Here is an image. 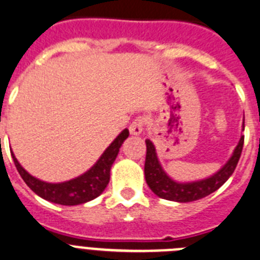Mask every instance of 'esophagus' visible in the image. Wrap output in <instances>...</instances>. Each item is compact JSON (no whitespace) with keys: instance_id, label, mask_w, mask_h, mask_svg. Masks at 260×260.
<instances>
[{"instance_id":"obj_1","label":"esophagus","mask_w":260,"mask_h":260,"mask_svg":"<svg viewBox=\"0 0 260 260\" xmlns=\"http://www.w3.org/2000/svg\"><path fill=\"white\" fill-rule=\"evenodd\" d=\"M144 127H145V119L141 118V116H139V118H136L135 120H133L132 123H131V125H129L131 135H135V136L141 135L142 131H144Z\"/></svg>"}]
</instances>
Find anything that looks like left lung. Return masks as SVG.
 Instances as JSON below:
<instances>
[{"mask_svg": "<svg viewBox=\"0 0 260 260\" xmlns=\"http://www.w3.org/2000/svg\"><path fill=\"white\" fill-rule=\"evenodd\" d=\"M244 123H242V131L245 128ZM145 142H146V159H145L144 172L145 180H146L149 188L159 198L184 203L193 202V201L207 197L209 194L214 193L215 190L220 188L224 182L232 176L236 170V166L240 160L242 147H244V136H241L237 146L233 150L232 156L228 159V162L220 170L217 171L216 174L207 177V179L190 182H179L171 179L159 163L155 146H154L153 142L150 140H145Z\"/></svg>", "mask_w": 260, "mask_h": 260, "instance_id": "obj_1", "label": "left lung"}]
</instances>
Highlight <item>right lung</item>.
I'll list each match as a JSON object with an SVG mask.
<instances>
[{"label": "right lung", "instance_id": "obj_1", "mask_svg": "<svg viewBox=\"0 0 260 260\" xmlns=\"http://www.w3.org/2000/svg\"><path fill=\"white\" fill-rule=\"evenodd\" d=\"M128 136H129V131L125 128L119 133L118 137L110 144V146L100 156L94 166L86 171L85 174L69 180V181L57 182V184L36 179L20 166L13 151H11V156H13L16 170L22 179L39 197L44 198L49 202L57 203V205H81V203L89 202V201L97 198L105 190L110 181L111 166L115 162L119 149H120L121 144L127 140Z\"/></svg>", "mask_w": 260, "mask_h": 260}]
</instances>
